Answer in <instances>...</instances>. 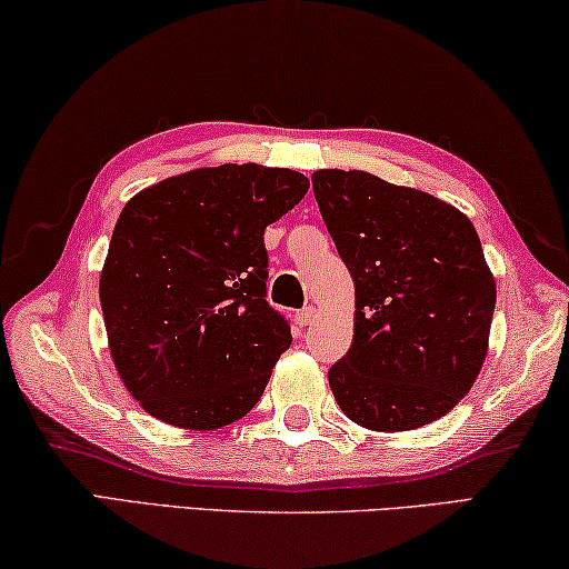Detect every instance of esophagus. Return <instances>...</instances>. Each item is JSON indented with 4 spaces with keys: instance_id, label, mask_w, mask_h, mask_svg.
I'll list each match as a JSON object with an SVG mask.
<instances>
[{
    "instance_id": "34e87169",
    "label": "esophagus",
    "mask_w": 569,
    "mask_h": 569,
    "mask_svg": "<svg viewBox=\"0 0 569 569\" xmlns=\"http://www.w3.org/2000/svg\"><path fill=\"white\" fill-rule=\"evenodd\" d=\"M315 315H318V310L315 307H305V310H300L295 315V322L300 325V328H305V325H312L315 322Z\"/></svg>"
}]
</instances>
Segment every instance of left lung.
I'll return each mask as SVG.
<instances>
[{"instance_id":"left-lung-1","label":"left lung","mask_w":569,"mask_h":569,"mask_svg":"<svg viewBox=\"0 0 569 569\" xmlns=\"http://www.w3.org/2000/svg\"><path fill=\"white\" fill-rule=\"evenodd\" d=\"M312 189L356 284L352 346L328 372L340 411L370 431L439 421L489 350L495 274L467 213L368 171L322 169Z\"/></svg>"}]
</instances>
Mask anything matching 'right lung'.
Listing matches in <instances>:
<instances>
[{
    "mask_svg": "<svg viewBox=\"0 0 569 569\" xmlns=\"http://www.w3.org/2000/svg\"><path fill=\"white\" fill-rule=\"evenodd\" d=\"M300 171L193 169L138 191L100 272L120 380L158 421L213 431L262 398L292 335L267 305L264 229L300 203Z\"/></svg>",
    "mask_w": 569,
    "mask_h": 569,
    "instance_id": "right-lung-1",
    "label": "right lung"
}]
</instances>
